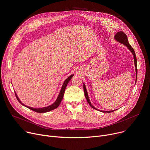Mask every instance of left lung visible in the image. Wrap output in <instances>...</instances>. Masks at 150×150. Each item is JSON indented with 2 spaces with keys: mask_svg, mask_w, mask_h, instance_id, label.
<instances>
[{
  "mask_svg": "<svg viewBox=\"0 0 150 150\" xmlns=\"http://www.w3.org/2000/svg\"><path fill=\"white\" fill-rule=\"evenodd\" d=\"M114 38L116 40H117L118 42L122 44L123 45H126L128 48L129 50L132 52L133 55V57H134V65H135V69H136V76H137V78H136V83H137V74H138V69H137V56H136V54H135V52H134V51L133 50V48L132 47V46L130 45V44L129 43V41H128V39H127V35L123 32H117L115 36H114ZM84 94H85V97L87 99V101L88 102V104L91 106V107H92L93 108L95 109V110H97L96 108H95L91 103V102H90V100H89V98H88V94H87V90H86V86L85 84H84ZM100 111V110H99ZM115 111V110H114ZM114 110L113 111H100L101 112H112L113 111H114Z\"/></svg>",
  "mask_w": 150,
  "mask_h": 150,
  "instance_id": "8db88e82",
  "label": "left lung"
}]
</instances>
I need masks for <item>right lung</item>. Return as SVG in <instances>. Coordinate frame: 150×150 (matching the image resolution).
Here are the masks:
<instances>
[{
	"instance_id": "1",
	"label": "right lung",
	"mask_w": 150,
	"mask_h": 150,
	"mask_svg": "<svg viewBox=\"0 0 150 150\" xmlns=\"http://www.w3.org/2000/svg\"><path fill=\"white\" fill-rule=\"evenodd\" d=\"M74 76V74L71 75L70 76L68 77L65 81L64 82L62 86V87L61 88V90H60V92L59 94V96L57 99V100H56V102H54V103H52V105L47 106V107H44V108H32V107H29V106H25L24 105L23 103H21V102L19 98H18L17 95L16 94V93L15 92V94H16V96L17 99V100H18V102L21 103V105H23V106L28 108L29 109H30V110L35 111V112H39V113H44V112H48V111H52L53 110H54V109L57 108L59 105L60 104L62 100V99L63 98V95H64V91H65V89H66V87L68 84V83H69V81L71 80V79L72 78V76Z\"/></svg>"
}]
</instances>
